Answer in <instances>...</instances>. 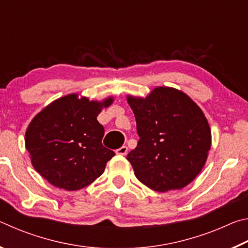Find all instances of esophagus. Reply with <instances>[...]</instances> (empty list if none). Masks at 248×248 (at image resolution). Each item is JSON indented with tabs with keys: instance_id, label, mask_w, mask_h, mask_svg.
<instances>
[{
	"instance_id": "esophagus-1",
	"label": "esophagus",
	"mask_w": 248,
	"mask_h": 248,
	"mask_svg": "<svg viewBox=\"0 0 248 248\" xmlns=\"http://www.w3.org/2000/svg\"><path fill=\"white\" fill-rule=\"evenodd\" d=\"M116 153L119 154V155H125L128 153V148L125 145H123L121 148L116 150Z\"/></svg>"
}]
</instances>
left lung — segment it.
I'll return each mask as SVG.
<instances>
[{
    "mask_svg": "<svg viewBox=\"0 0 248 248\" xmlns=\"http://www.w3.org/2000/svg\"><path fill=\"white\" fill-rule=\"evenodd\" d=\"M140 139L127 159L141 183L159 192L180 189L198 175L211 146L203 112L189 96L156 87L148 97L128 96Z\"/></svg>",
    "mask_w": 248,
    "mask_h": 248,
    "instance_id": "8db88e82",
    "label": "left lung"
}]
</instances>
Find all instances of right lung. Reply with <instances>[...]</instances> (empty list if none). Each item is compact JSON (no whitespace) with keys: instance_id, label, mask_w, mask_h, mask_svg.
<instances>
[{"instance_id":"right-lung-1","label":"right lung","mask_w":248,"mask_h":248,"mask_svg":"<svg viewBox=\"0 0 248 248\" xmlns=\"http://www.w3.org/2000/svg\"><path fill=\"white\" fill-rule=\"evenodd\" d=\"M103 103L90 102L77 94L54 100L29 124L25 144L31 164L58 188L78 190L104 173L114 151L102 143L105 129L97 121Z\"/></svg>"}]
</instances>
